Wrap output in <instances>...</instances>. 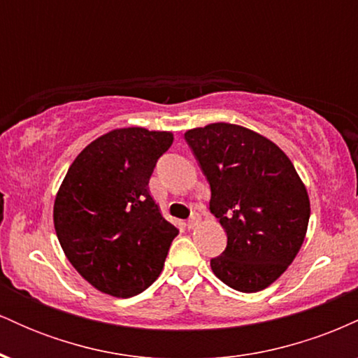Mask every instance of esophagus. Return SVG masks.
<instances>
[{"instance_id":"esophagus-1","label":"esophagus","mask_w":358,"mask_h":358,"mask_svg":"<svg viewBox=\"0 0 358 358\" xmlns=\"http://www.w3.org/2000/svg\"><path fill=\"white\" fill-rule=\"evenodd\" d=\"M199 224H200V215H199V213H193L190 219L187 220V227L188 229H195Z\"/></svg>"}]
</instances>
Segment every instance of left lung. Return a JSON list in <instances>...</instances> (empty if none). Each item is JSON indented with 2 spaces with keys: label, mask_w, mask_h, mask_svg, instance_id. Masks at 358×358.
<instances>
[{
  "label": "left lung",
  "mask_w": 358,
  "mask_h": 358,
  "mask_svg": "<svg viewBox=\"0 0 358 358\" xmlns=\"http://www.w3.org/2000/svg\"><path fill=\"white\" fill-rule=\"evenodd\" d=\"M210 185V212L227 232V248L210 259L232 289L256 293L296 257L310 220V199L293 163L268 138L215 122L185 133Z\"/></svg>",
  "instance_id": "8db88e82"
}]
</instances>
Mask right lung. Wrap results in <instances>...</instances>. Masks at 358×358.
Here are the masks:
<instances>
[{
    "mask_svg": "<svg viewBox=\"0 0 358 358\" xmlns=\"http://www.w3.org/2000/svg\"><path fill=\"white\" fill-rule=\"evenodd\" d=\"M166 131L114 129L80 151L53 205V224L71 264L110 296L143 293L162 273L178 229L148 190Z\"/></svg>",
    "mask_w": 358,
    "mask_h": 358,
    "instance_id": "add662e5",
    "label": "right lung"
}]
</instances>
